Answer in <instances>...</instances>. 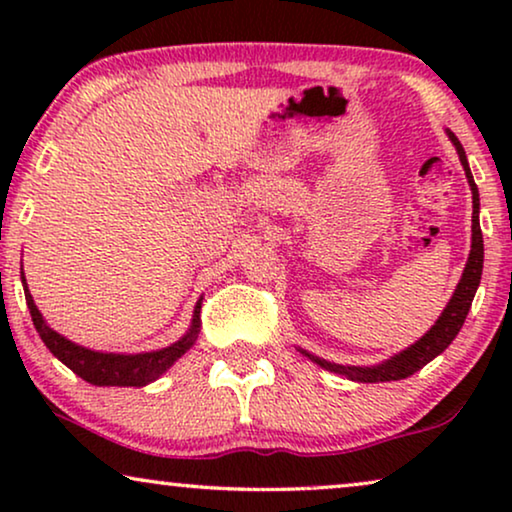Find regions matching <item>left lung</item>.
<instances>
[{
    "mask_svg": "<svg viewBox=\"0 0 512 512\" xmlns=\"http://www.w3.org/2000/svg\"><path fill=\"white\" fill-rule=\"evenodd\" d=\"M447 135H450L454 146H457L459 160H461V165H464L466 179H468V184H471V191H473V244H471V254H468L464 275H461V282L457 284V291H454L452 300L447 303L445 312L440 314L436 326H433L422 340H417L415 345L408 347L401 354H396L394 359L384 361V363H380V366H373V368H354V366H338V363H328V361L317 359V356H312V361H317L321 368L331 370V373L347 375L349 380H356V382L403 380V377L415 375L419 368H424L426 363L436 359L438 354H443L445 349L450 347V342L457 338L461 326H464L466 314H468V310H471L473 296H475V291H478V284L482 277V258H485V247H482V230H480V219H478V212H480L478 186H475L471 167H468L464 146L459 144V139L454 137V132H447Z\"/></svg>",
    "mask_w": 512,
    "mask_h": 512,
    "instance_id": "1",
    "label": "left lung"
}]
</instances>
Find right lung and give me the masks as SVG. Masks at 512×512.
I'll list each match as a JSON object with an SVG mask.
<instances>
[{"instance_id":"right-lung-1","label":"right lung","mask_w":512,"mask_h":512,"mask_svg":"<svg viewBox=\"0 0 512 512\" xmlns=\"http://www.w3.org/2000/svg\"><path fill=\"white\" fill-rule=\"evenodd\" d=\"M23 286H25V300H27V307H30L34 328H37V333L41 335V340H44V345L51 349L53 356H58L69 370H74L81 380L97 384V387H144V384H149L156 380V377L163 375L165 370L193 345L200 331V303H198L193 312L191 331H188L179 342H174L172 347L160 349V352L132 354V356L90 352V349L74 345V342L62 338L60 333H55L53 328H48L44 317H41L37 310V305H34L30 291H27L25 279H23Z\"/></svg>"}]
</instances>
